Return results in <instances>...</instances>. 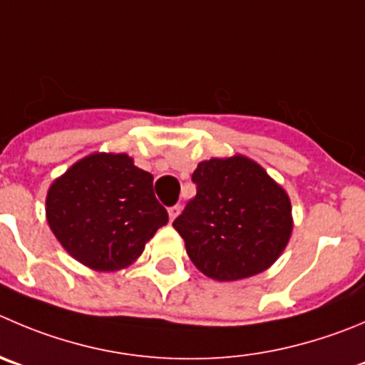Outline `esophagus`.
I'll return each instance as SVG.
<instances>
[{"instance_id":"esophagus-1","label":"esophagus","mask_w":365,"mask_h":365,"mask_svg":"<svg viewBox=\"0 0 365 365\" xmlns=\"http://www.w3.org/2000/svg\"><path fill=\"white\" fill-rule=\"evenodd\" d=\"M179 213H180V206L179 204H177V206H172L168 210V217H170V222H173L175 220L177 217H179Z\"/></svg>"}]
</instances>
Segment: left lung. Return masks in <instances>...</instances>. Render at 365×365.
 Segmentation results:
<instances>
[{
    "label": "left lung",
    "instance_id": "left-lung-1",
    "mask_svg": "<svg viewBox=\"0 0 365 365\" xmlns=\"http://www.w3.org/2000/svg\"><path fill=\"white\" fill-rule=\"evenodd\" d=\"M197 195L173 227L193 265L217 281H238L269 269L289 245L294 218L289 193L242 154L200 161Z\"/></svg>",
    "mask_w": 365,
    "mask_h": 365
}]
</instances>
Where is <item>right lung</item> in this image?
I'll use <instances>...</instances> for the list:
<instances>
[{"label":"right lung","instance_id":"add662e5","mask_svg":"<svg viewBox=\"0 0 365 365\" xmlns=\"http://www.w3.org/2000/svg\"><path fill=\"white\" fill-rule=\"evenodd\" d=\"M128 154L93 152L51 182L46 220L71 258L98 272L133 265L168 213Z\"/></svg>","mask_w":365,"mask_h":365}]
</instances>
